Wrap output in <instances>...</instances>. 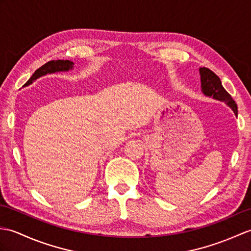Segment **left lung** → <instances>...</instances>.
<instances>
[{
  "label": "left lung",
  "instance_id": "obj_1",
  "mask_svg": "<svg viewBox=\"0 0 251 251\" xmlns=\"http://www.w3.org/2000/svg\"><path fill=\"white\" fill-rule=\"evenodd\" d=\"M199 72L201 75V89L203 94L226 102L233 110L234 114L237 115L236 103L229 93L224 89L218 75L206 67H201Z\"/></svg>",
  "mask_w": 251,
  "mask_h": 251
}]
</instances>
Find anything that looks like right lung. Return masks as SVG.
Wrapping results in <instances>:
<instances>
[{
  "mask_svg": "<svg viewBox=\"0 0 251 251\" xmlns=\"http://www.w3.org/2000/svg\"><path fill=\"white\" fill-rule=\"evenodd\" d=\"M73 68H74V63L72 61H68V60L50 61L48 63H46L42 67H39L37 71H35V73L32 75V77L28 79V81L25 85H28L30 83H32L34 80L38 79L39 77H43V75L47 74H53L57 72H67V71H71Z\"/></svg>",
  "mask_w": 251,
  "mask_h": 251,
  "instance_id": "obj_1",
  "label": "right lung"
}]
</instances>
